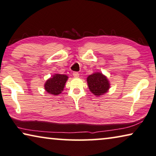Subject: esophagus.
<instances>
[{"instance_id": "1", "label": "esophagus", "mask_w": 156, "mask_h": 156, "mask_svg": "<svg viewBox=\"0 0 156 156\" xmlns=\"http://www.w3.org/2000/svg\"><path fill=\"white\" fill-rule=\"evenodd\" d=\"M73 75L75 78H78L79 77V73H77V72H74V73H73Z\"/></svg>"}]
</instances>
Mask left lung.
Returning a JSON list of instances; mask_svg holds the SVG:
<instances>
[{
	"label": "left lung",
	"instance_id": "obj_1",
	"mask_svg": "<svg viewBox=\"0 0 156 156\" xmlns=\"http://www.w3.org/2000/svg\"><path fill=\"white\" fill-rule=\"evenodd\" d=\"M87 82L90 91L97 97L105 94L110 88V83L107 78L100 72L90 75L87 78Z\"/></svg>",
	"mask_w": 156,
	"mask_h": 156
}]
</instances>
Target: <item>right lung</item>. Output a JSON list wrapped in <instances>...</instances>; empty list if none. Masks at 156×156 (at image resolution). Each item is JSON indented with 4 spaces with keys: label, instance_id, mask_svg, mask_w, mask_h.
I'll list each match as a JSON object with an SVG mask.
<instances>
[{
    "label": "right lung",
    "instance_id": "right-lung-1",
    "mask_svg": "<svg viewBox=\"0 0 156 156\" xmlns=\"http://www.w3.org/2000/svg\"><path fill=\"white\" fill-rule=\"evenodd\" d=\"M68 76L63 74H55L45 83V91L50 94L57 95L63 91Z\"/></svg>",
    "mask_w": 156,
    "mask_h": 156
}]
</instances>
